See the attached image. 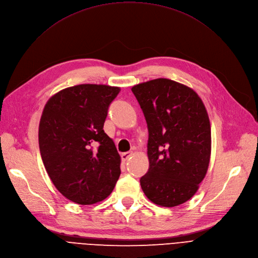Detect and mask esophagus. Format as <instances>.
Returning a JSON list of instances; mask_svg holds the SVG:
<instances>
[{
	"mask_svg": "<svg viewBox=\"0 0 258 258\" xmlns=\"http://www.w3.org/2000/svg\"><path fill=\"white\" fill-rule=\"evenodd\" d=\"M133 154L132 151H129V152H125V153H121L120 154V157H121V161L122 162H127L128 158Z\"/></svg>",
	"mask_w": 258,
	"mask_h": 258,
	"instance_id": "obj_1",
	"label": "esophagus"
}]
</instances>
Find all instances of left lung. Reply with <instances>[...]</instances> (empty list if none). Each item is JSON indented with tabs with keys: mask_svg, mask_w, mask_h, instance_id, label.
Returning a JSON list of instances; mask_svg holds the SVG:
<instances>
[{
	"mask_svg": "<svg viewBox=\"0 0 258 258\" xmlns=\"http://www.w3.org/2000/svg\"><path fill=\"white\" fill-rule=\"evenodd\" d=\"M148 126L149 169L141 187L152 203L175 207L189 201L206 176L211 126L199 94L186 85L155 79L131 88Z\"/></svg>",
	"mask_w": 258,
	"mask_h": 258,
	"instance_id": "1",
	"label": "left lung"
}]
</instances>
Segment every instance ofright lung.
Listing matches in <instances>:
<instances>
[{"instance_id": "obj_1", "label": "right lung", "mask_w": 258, "mask_h": 258, "mask_svg": "<svg viewBox=\"0 0 258 258\" xmlns=\"http://www.w3.org/2000/svg\"><path fill=\"white\" fill-rule=\"evenodd\" d=\"M119 91L107 85H77L52 95L44 107L41 156L55 188L73 203L105 200L119 177L120 156L103 129L108 108Z\"/></svg>"}]
</instances>
